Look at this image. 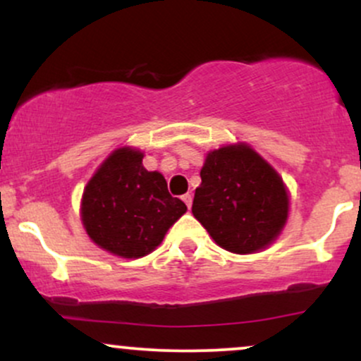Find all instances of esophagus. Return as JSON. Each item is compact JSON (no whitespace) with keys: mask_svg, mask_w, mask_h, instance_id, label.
Wrapping results in <instances>:
<instances>
[{"mask_svg":"<svg viewBox=\"0 0 361 361\" xmlns=\"http://www.w3.org/2000/svg\"><path fill=\"white\" fill-rule=\"evenodd\" d=\"M181 200H183L185 204H186V207H188V209H190V207H192V200H193L192 193H185L183 197H181Z\"/></svg>","mask_w":361,"mask_h":361,"instance_id":"34e87169","label":"esophagus"}]
</instances>
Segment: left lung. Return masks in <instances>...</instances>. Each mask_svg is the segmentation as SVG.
<instances>
[{
  "label": "left lung",
  "mask_w": 361,
  "mask_h": 361,
  "mask_svg": "<svg viewBox=\"0 0 361 361\" xmlns=\"http://www.w3.org/2000/svg\"><path fill=\"white\" fill-rule=\"evenodd\" d=\"M200 178L192 212L219 246L250 255L279 238L288 217V193L255 149L234 144L210 151Z\"/></svg>",
  "instance_id": "1"
}]
</instances>
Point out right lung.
I'll return each instance as SVG.
<instances>
[{"instance_id": "right-lung-1", "label": "right lung", "mask_w": 361, "mask_h": 361, "mask_svg": "<svg viewBox=\"0 0 361 361\" xmlns=\"http://www.w3.org/2000/svg\"><path fill=\"white\" fill-rule=\"evenodd\" d=\"M139 149L120 147L102 163L86 185L81 221L102 250L120 258L154 251L169 227L186 212L171 197L164 176L142 166Z\"/></svg>"}]
</instances>
